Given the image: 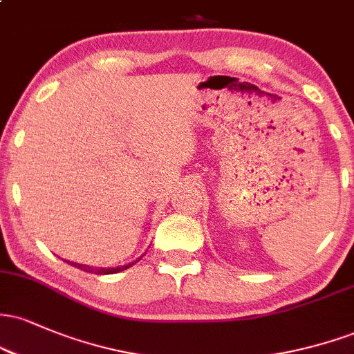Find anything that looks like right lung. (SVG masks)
Here are the masks:
<instances>
[{
    "instance_id": "add662e5",
    "label": "right lung",
    "mask_w": 354,
    "mask_h": 354,
    "mask_svg": "<svg viewBox=\"0 0 354 354\" xmlns=\"http://www.w3.org/2000/svg\"><path fill=\"white\" fill-rule=\"evenodd\" d=\"M136 261H140V258H138ZM136 261H133V263H128V265H123V266H116V268H96V266L80 265V263H73V261H66V263H70L71 266L78 268V270H83V271H86V273H95V274H113V273H120V271H124V270H128V268L135 265Z\"/></svg>"
}]
</instances>
